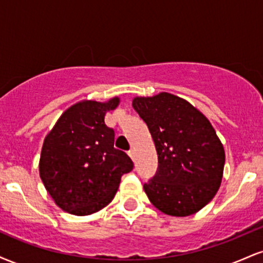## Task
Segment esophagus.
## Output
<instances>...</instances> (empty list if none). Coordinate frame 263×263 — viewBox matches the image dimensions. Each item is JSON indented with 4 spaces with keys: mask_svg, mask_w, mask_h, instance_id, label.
Wrapping results in <instances>:
<instances>
[{
    "mask_svg": "<svg viewBox=\"0 0 263 263\" xmlns=\"http://www.w3.org/2000/svg\"><path fill=\"white\" fill-rule=\"evenodd\" d=\"M128 156L131 157L132 159H134V158H135V151H134V149H129V151H128Z\"/></svg>",
    "mask_w": 263,
    "mask_h": 263,
    "instance_id": "1",
    "label": "esophagus"
}]
</instances>
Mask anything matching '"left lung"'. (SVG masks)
I'll return each mask as SVG.
<instances>
[{
    "instance_id": "left-lung-1",
    "label": "left lung",
    "mask_w": 263,
    "mask_h": 263,
    "mask_svg": "<svg viewBox=\"0 0 263 263\" xmlns=\"http://www.w3.org/2000/svg\"><path fill=\"white\" fill-rule=\"evenodd\" d=\"M148 126L158 171L144 183L147 197L171 216H189L215 197L221 184L225 151L209 120L179 96L159 92L132 100Z\"/></svg>"
}]
</instances>
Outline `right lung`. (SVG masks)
Instances as JSON below:
<instances>
[{
    "instance_id": "add662e5",
    "label": "right lung",
    "mask_w": 263,
    "mask_h": 263,
    "mask_svg": "<svg viewBox=\"0 0 263 263\" xmlns=\"http://www.w3.org/2000/svg\"><path fill=\"white\" fill-rule=\"evenodd\" d=\"M120 98L105 102L83 100L66 108L45 136L39 176L62 210L78 216L101 210L112 200L121 177L134 163L114 147L115 132L105 115Z\"/></svg>"
}]
</instances>
